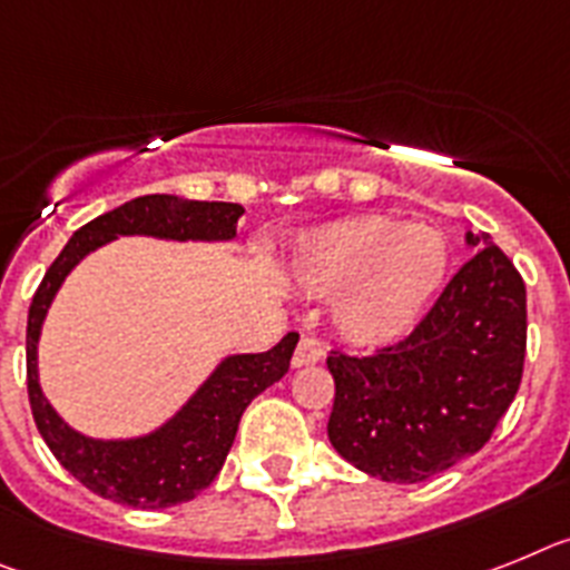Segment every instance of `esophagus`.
Segmentation results:
<instances>
[{
    "label": "esophagus",
    "instance_id": "34e87169",
    "mask_svg": "<svg viewBox=\"0 0 570 570\" xmlns=\"http://www.w3.org/2000/svg\"><path fill=\"white\" fill-rule=\"evenodd\" d=\"M321 355H324V350H321L318 341L309 338V335H304V338L298 341V346H295L292 367H306V364H315V361H321Z\"/></svg>",
    "mask_w": 570,
    "mask_h": 570
}]
</instances>
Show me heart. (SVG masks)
<instances>
[{
	"instance_id": "obj_1",
	"label": "heart",
	"mask_w": 570,
	"mask_h": 570,
	"mask_svg": "<svg viewBox=\"0 0 570 570\" xmlns=\"http://www.w3.org/2000/svg\"><path fill=\"white\" fill-rule=\"evenodd\" d=\"M448 266L442 232L370 215L306 237L295 255V278L313 295L338 292L333 318L350 344L381 346L422 318Z\"/></svg>"
}]
</instances>
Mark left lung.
<instances>
[{
    "label": "left lung",
    "instance_id": "obj_1",
    "mask_svg": "<svg viewBox=\"0 0 570 570\" xmlns=\"http://www.w3.org/2000/svg\"><path fill=\"white\" fill-rule=\"evenodd\" d=\"M468 244L476 255L402 341L326 355L335 379L326 435L370 476L424 482L479 453L522 384L524 281L488 235L468 232Z\"/></svg>",
    "mask_w": 570,
    "mask_h": 570
}]
</instances>
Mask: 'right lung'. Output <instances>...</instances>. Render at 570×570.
Masks as SVG:
<instances>
[{"instance_id": "add662e5", "label": "right lung", "mask_w": 570, "mask_h": 570, "mask_svg": "<svg viewBox=\"0 0 570 570\" xmlns=\"http://www.w3.org/2000/svg\"><path fill=\"white\" fill-rule=\"evenodd\" d=\"M240 215L244 206L237 203L186 200L175 195L135 197L73 232L66 249L48 266L46 278L33 292L28 309V338H24L28 402H31L33 422L57 462L97 497L155 511V508L189 502L203 488H209L224 468L244 410L257 393L284 379L289 370L298 335L286 333L269 353L226 358L191 395V402L157 433L131 442H94L68 428L39 390L37 341L59 284L88 252L108 244L117 235L229 240L235 237Z\"/></svg>"}]
</instances>
